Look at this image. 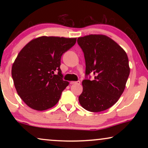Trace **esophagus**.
<instances>
[{"label": "esophagus", "instance_id": "obj_1", "mask_svg": "<svg viewBox=\"0 0 148 148\" xmlns=\"http://www.w3.org/2000/svg\"><path fill=\"white\" fill-rule=\"evenodd\" d=\"M70 84L73 85V84H80V82L79 81H77V82H71Z\"/></svg>", "mask_w": 148, "mask_h": 148}]
</instances>
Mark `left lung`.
Returning a JSON list of instances; mask_svg holds the SVG:
<instances>
[{"mask_svg":"<svg viewBox=\"0 0 148 148\" xmlns=\"http://www.w3.org/2000/svg\"><path fill=\"white\" fill-rule=\"evenodd\" d=\"M77 43L84 54L86 76L94 75V80L82 82L79 102L90 112L104 111L112 106L124 92L130 73L128 56L116 42L105 35L78 38Z\"/></svg>","mask_w":148,"mask_h":148,"instance_id":"left-lung-1","label":"left lung"}]
</instances>
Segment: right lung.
<instances>
[{
  "mask_svg": "<svg viewBox=\"0 0 148 148\" xmlns=\"http://www.w3.org/2000/svg\"><path fill=\"white\" fill-rule=\"evenodd\" d=\"M76 40L41 36L31 40L18 54L12 66V77L18 95L29 108L42 111L57 104L69 84L62 79L60 58Z\"/></svg>",
  "mask_w": 148,
  "mask_h": 148,
  "instance_id": "obj_1",
  "label": "right lung"
}]
</instances>
